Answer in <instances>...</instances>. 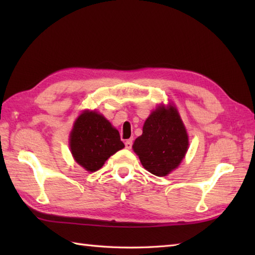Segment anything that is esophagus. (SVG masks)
I'll return each instance as SVG.
<instances>
[{
	"label": "esophagus",
	"mask_w": 255,
	"mask_h": 255,
	"mask_svg": "<svg viewBox=\"0 0 255 255\" xmlns=\"http://www.w3.org/2000/svg\"><path fill=\"white\" fill-rule=\"evenodd\" d=\"M125 145H126L127 149H131L132 147V139H128L125 141Z\"/></svg>",
	"instance_id": "obj_1"
}]
</instances>
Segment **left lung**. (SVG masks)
<instances>
[{"label":"left lung","mask_w":255,"mask_h":255,"mask_svg":"<svg viewBox=\"0 0 255 255\" xmlns=\"http://www.w3.org/2000/svg\"><path fill=\"white\" fill-rule=\"evenodd\" d=\"M187 147L185 127L174 106H161L151 113L132 145L144 169L156 176H165L177 167Z\"/></svg>","instance_id":"1"}]
</instances>
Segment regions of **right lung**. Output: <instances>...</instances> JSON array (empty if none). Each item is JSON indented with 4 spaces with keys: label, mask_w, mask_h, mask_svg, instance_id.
Wrapping results in <instances>:
<instances>
[{
    "label": "right lung",
    "mask_w": 255,
    "mask_h": 255,
    "mask_svg": "<svg viewBox=\"0 0 255 255\" xmlns=\"http://www.w3.org/2000/svg\"><path fill=\"white\" fill-rule=\"evenodd\" d=\"M125 147L117 129L95 112H83L70 134V148L75 161L86 171L95 172L105 161Z\"/></svg>",
    "instance_id": "add662e5"
}]
</instances>
